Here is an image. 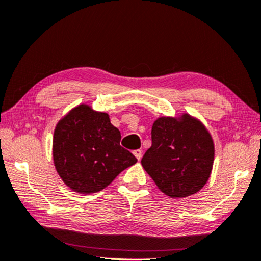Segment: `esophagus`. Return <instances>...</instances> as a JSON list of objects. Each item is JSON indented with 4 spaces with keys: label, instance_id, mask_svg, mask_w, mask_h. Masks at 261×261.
<instances>
[{
    "label": "esophagus",
    "instance_id": "34e87169",
    "mask_svg": "<svg viewBox=\"0 0 261 261\" xmlns=\"http://www.w3.org/2000/svg\"><path fill=\"white\" fill-rule=\"evenodd\" d=\"M134 155L136 156V158H137L138 161H140L141 157H142V151L140 149H137V150L134 151Z\"/></svg>",
    "mask_w": 261,
    "mask_h": 261
}]
</instances>
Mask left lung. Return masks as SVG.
Returning a JSON list of instances; mask_svg holds the SVG:
<instances>
[{
	"mask_svg": "<svg viewBox=\"0 0 261 261\" xmlns=\"http://www.w3.org/2000/svg\"><path fill=\"white\" fill-rule=\"evenodd\" d=\"M215 144L196 116H160L151 127V147L141 165L160 190L170 198H186L205 187L211 177Z\"/></svg>",
	"mask_w": 261,
	"mask_h": 261,
	"instance_id": "1",
	"label": "left lung"
}]
</instances>
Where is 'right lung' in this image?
<instances>
[{
  "instance_id": "obj_1",
  "label": "right lung",
  "mask_w": 261,
  "mask_h": 261,
  "mask_svg": "<svg viewBox=\"0 0 261 261\" xmlns=\"http://www.w3.org/2000/svg\"><path fill=\"white\" fill-rule=\"evenodd\" d=\"M121 134L110 115L79 104L61 117L54 129L53 161L61 180L80 195L109 187L137 158L120 146Z\"/></svg>"
}]
</instances>
